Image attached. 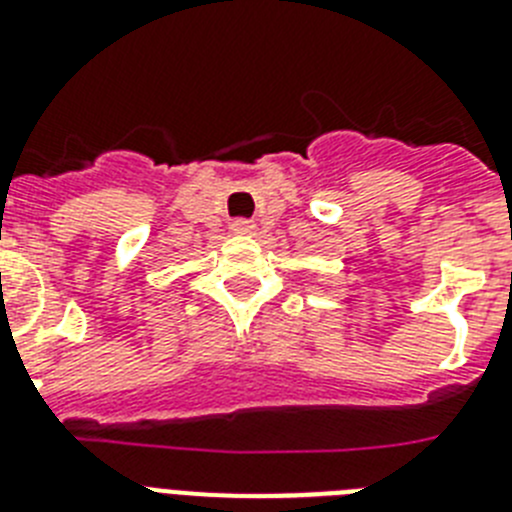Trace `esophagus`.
Here are the masks:
<instances>
[{"mask_svg":"<svg viewBox=\"0 0 512 512\" xmlns=\"http://www.w3.org/2000/svg\"><path fill=\"white\" fill-rule=\"evenodd\" d=\"M253 230H256V223H253V220H246V217H238V220H233V233L251 235Z\"/></svg>","mask_w":512,"mask_h":512,"instance_id":"1","label":"esophagus"}]
</instances>
